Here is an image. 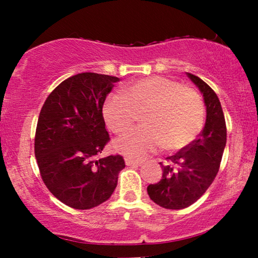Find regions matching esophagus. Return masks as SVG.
<instances>
[{
	"label": "esophagus",
	"mask_w": 258,
	"mask_h": 258,
	"mask_svg": "<svg viewBox=\"0 0 258 258\" xmlns=\"http://www.w3.org/2000/svg\"><path fill=\"white\" fill-rule=\"evenodd\" d=\"M125 164L129 165V167H139V165L142 164V162L133 160V158H125Z\"/></svg>",
	"instance_id": "34e87169"
}]
</instances>
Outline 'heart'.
Listing matches in <instances>:
<instances>
[{
	"label": "heart",
	"mask_w": 258,
	"mask_h": 258,
	"mask_svg": "<svg viewBox=\"0 0 258 258\" xmlns=\"http://www.w3.org/2000/svg\"><path fill=\"white\" fill-rule=\"evenodd\" d=\"M139 115L142 126L115 143L116 150L133 158L146 157L161 146L175 151L191 143L203 128L204 104L191 88L162 76L126 84L121 95L104 102V121L116 135L128 132Z\"/></svg>",
	"instance_id": "1"
}]
</instances>
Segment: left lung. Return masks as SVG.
<instances>
[{"mask_svg":"<svg viewBox=\"0 0 258 258\" xmlns=\"http://www.w3.org/2000/svg\"><path fill=\"white\" fill-rule=\"evenodd\" d=\"M186 75L203 94L207 119L195 141L161 162V181L148 185L150 200L165 209H184L207 191L216 177L227 143V125L216 93L200 77Z\"/></svg>","mask_w":258,"mask_h":258,"instance_id":"1","label":"left lung"}]
</instances>
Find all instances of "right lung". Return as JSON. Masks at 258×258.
<instances>
[{
    "label": "right lung",
    "instance_id": "obj_1",
    "mask_svg": "<svg viewBox=\"0 0 258 258\" xmlns=\"http://www.w3.org/2000/svg\"><path fill=\"white\" fill-rule=\"evenodd\" d=\"M119 79L82 73L59 83L45 100L35 134V157L52 195L74 209L107 201L125 167L121 155L95 160L110 137L102 114Z\"/></svg>",
    "mask_w": 258,
    "mask_h": 258
}]
</instances>
